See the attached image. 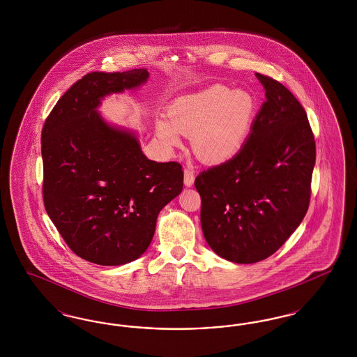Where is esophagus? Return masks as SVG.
I'll return each instance as SVG.
<instances>
[{"mask_svg": "<svg viewBox=\"0 0 357 357\" xmlns=\"http://www.w3.org/2000/svg\"><path fill=\"white\" fill-rule=\"evenodd\" d=\"M194 179H195V171L191 167L185 169V185L187 187H191L194 185Z\"/></svg>", "mask_w": 357, "mask_h": 357, "instance_id": "34e87169", "label": "esophagus"}]
</instances>
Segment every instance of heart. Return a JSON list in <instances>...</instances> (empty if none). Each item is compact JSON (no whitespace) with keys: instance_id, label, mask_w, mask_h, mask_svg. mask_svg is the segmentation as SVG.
Listing matches in <instances>:
<instances>
[{"instance_id":"b5f03b06","label":"heart","mask_w":357,"mask_h":357,"mask_svg":"<svg viewBox=\"0 0 357 357\" xmlns=\"http://www.w3.org/2000/svg\"><path fill=\"white\" fill-rule=\"evenodd\" d=\"M255 112V99L250 92L211 85L171 102L169 120H156L155 131L167 147L181 144V132L192 135L199 156L220 162L233 156L243 144Z\"/></svg>"}]
</instances>
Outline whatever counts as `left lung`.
I'll return each instance as SVG.
<instances>
[{
    "label": "left lung",
    "mask_w": 357,
    "mask_h": 357,
    "mask_svg": "<svg viewBox=\"0 0 357 357\" xmlns=\"http://www.w3.org/2000/svg\"><path fill=\"white\" fill-rule=\"evenodd\" d=\"M266 100L230 160L195 178L201 225L215 255L255 264L300 226L310 201L316 143L305 109L287 86L255 73Z\"/></svg>",
    "instance_id": "left-lung-1"
}]
</instances>
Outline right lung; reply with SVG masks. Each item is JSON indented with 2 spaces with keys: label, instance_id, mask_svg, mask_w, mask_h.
Returning <instances> with one entry per match:
<instances>
[{
  "label": "right lung",
  "instance_id": "right-lung-1",
  "mask_svg": "<svg viewBox=\"0 0 357 357\" xmlns=\"http://www.w3.org/2000/svg\"><path fill=\"white\" fill-rule=\"evenodd\" d=\"M149 76L146 68L88 73L43 127L45 210L70 250L92 264L139 258L153 241L158 214L183 188L179 163L147 159L132 131L98 112L105 96L137 88Z\"/></svg>",
  "mask_w": 357,
  "mask_h": 357
}]
</instances>
